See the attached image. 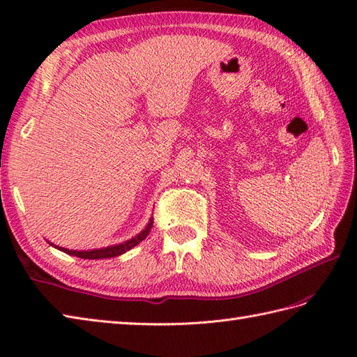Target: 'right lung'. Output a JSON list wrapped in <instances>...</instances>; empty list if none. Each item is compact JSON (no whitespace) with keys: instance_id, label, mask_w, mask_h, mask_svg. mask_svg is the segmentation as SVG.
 <instances>
[{"instance_id":"right-lung-1","label":"right lung","mask_w":357,"mask_h":357,"mask_svg":"<svg viewBox=\"0 0 357 357\" xmlns=\"http://www.w3.org/2000/svg\"><path fill=\"white\" fill-rule=\"evenodd\" d=\"M151 225H153V221L150 219L149 225L138 234V236L132 238L130 241H126L124 244H119V245L105 247V248H100V250H90V252H73V250H67V248H61V247H56V248L61 250V252H64L67 255L81 257V259H105V257H115V256H119V255L128 252V250L133 248L135 245H138L141 241L146 239L147 234L150 233Z\"/></svg>"}]
</instances>
